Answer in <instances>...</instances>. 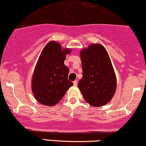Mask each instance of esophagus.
<instances>
[{
	"mask_svg": "<svg viewBox=\"0 0 146 146\" xmlns=\"http://www.w3.org/2000/svg\"><path fill=\"white\" fill-rule=\"evenodd\" d=\"M77 80H75V81H74V82H73V85H74L75 86H77Z\"/></svg>",
	"mask_w": 146,
	"mask_h": 146,
	"instance_id": "34e87169",
	"label": "esophagus"
}]
</instances>
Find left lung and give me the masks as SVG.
Instances as JSON below:
<instances>
[{
  "label": "left lung",
  "mask_w": 146,
  "mask_h": 146,
  "mask_svg": "<svg viewBox=\"0 0 146 146\" xmlns=\"http://www.w3.org/2000/svg\"><path fill=\"white\" fill-rule=\"evenodd\" d=\"M83 77L78 88L85 100L94 107L108 104L117 89V77L110 56L100 44H92L80 52Z\"/></svg>",
  "instance_id": "left-lung-1"
}]
</instances>
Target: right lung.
<instances>
[{
  "instance_id": "add662e5",
  "label": "right lung",
  "mask_w": 146,
  "mask_h": 146,
  "mask_svg": "<svg viewBox=\"0 0 146 146\" xmlns=\"http://www.w3.org/2000/svg\"><path fill=\"white\" fill-rule=\"evenodd\" d=\"M71 52L55 41L49 42L42 50L32 79L33 94L40 104L54 106L73 85L68 80L69 70L64 64Z\"/></svg>"
}]
</instances>
